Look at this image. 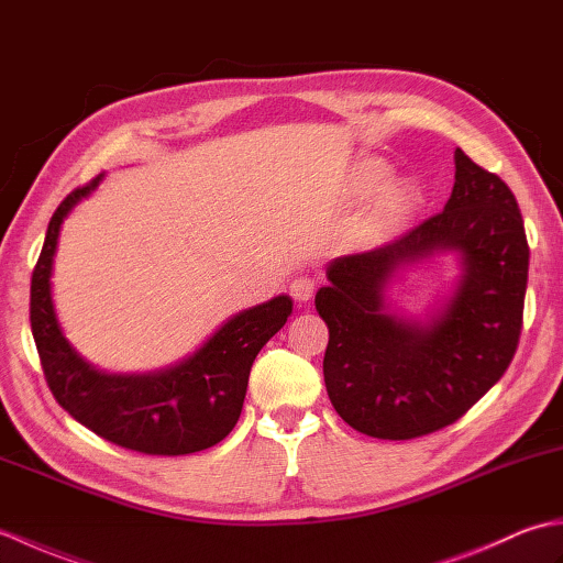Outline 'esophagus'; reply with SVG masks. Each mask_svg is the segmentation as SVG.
Instances as JSON below:
<instances>
[{
    "label": "esophagus",
    "instance_id": "esophagus-1",
    "mask_svg": "<svg viewBox=\"0 0 563 563\" xmlns=\"http://www.w3.org/2000/svg\"><path fill=\"white\" fill-rule=\"evenodd\" d=\"M317 290V280L309 278V275H297V278H292L290 283V295L295 302H307L309 297L314 295Z\"/></svg>",
    "mask_w": 563,
    "mask_h": 563
}]
</instances>
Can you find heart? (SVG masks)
Here are the masks:
<instances>
[{"label":"heart","mask_w":563,"mask_h":563,"mask_svg":"<svg viewBox=\"0 0 563 563\" xmlns=\"http://www.w3.org/2000/svg\"><path fill=\"white\" fill-rule=\"evenodd\" d=\"M387 174V166L382 162H363L357 169V188L367 194L373 190ZM416 208V190L404 181H389L382 186L367 206V227L377 234H385L401 224L406 214Z\"/></svg>","instance_id":"b5f03b06"}]
</instances>
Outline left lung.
Masks as SVG:
<instances>
[{
  "label": "left lung",
  "mask_w": 563,
  "mask_h": 563,
  "mask_svg": "<svg viewBox=\"0 0 563 563\" xmlns=\"http://www.w3.org/2000/svg\"><path fill=\"white\" fill-rule=\"evenodd\" d=\"M445 247L465 266L451 305L426 328L389 316L393 271ZM528 266L512 190L457 150L445 210L391 244L331 261L314 305L329 327L324 382L336 413L379 440L421 438L462 418L518 351Z\"/></svg>",
  "instance_id": "1"
}]
</instances>
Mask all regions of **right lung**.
Wrapping results in <instances>:
<instances>
[{"label": "right lung", "mask_w": 563, "mask_h": 563, "mask_svg": "<svg viewBox=\"0 0 563 563\" xmlns=\"http://www.w3.org/2000/svg\"><path fill=\"white\" fill-rule=\"evenodd\" d=\"M101 176L71 190L53 212L45 244L31 278V331L43 375L55 401L91 433L118 448L162 454H190L218 445L242 413L249 373L258 351L292 312L290 297L236 314L202 349L176 367L150 375H103L71 351L57 327L51 273L59 224Z\"/></svg>", "instance_id": "1"}]
</instances>
